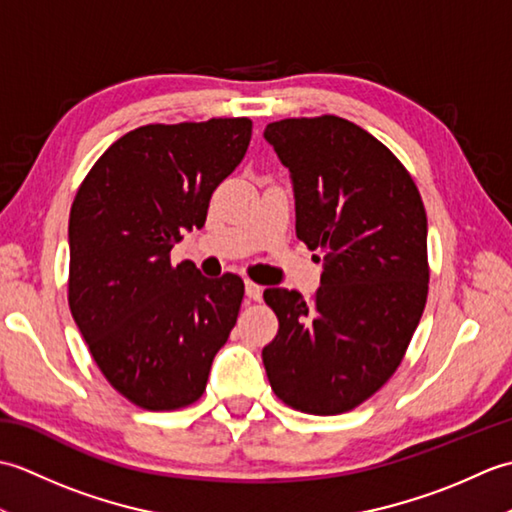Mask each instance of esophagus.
Masks as SVG:
<instances>
[{
    "mask_svg": "<svg viewBox=\"0 0 512 512\" xmlns=\"http://www.w3.org/2000/svg\"><path fill=\"white\" fill-rule=\"evenodd\" d=\"M244 290H246V297L253 299V301H259V299H262V295H264V288L253 284V281H246Z\"/></svg>",
    "mask_w": 512,
    "mask_h": 512,
    "instance_id": "34e87169",
    "label": "esophagus"
}]
</instances>
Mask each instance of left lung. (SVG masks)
<instances>
[{
  "label": "left lung",
  "mask_w": 512,
  "mask_h": 512,
  "mask_svg": "<svg viewBox=\"0 0 512 512\" xmlns=\"http://www.w3.org/2000/svg\"><path fill=\"white\" fill-rule=\"evenodd\" d=\"M264 138L290 171L297 237L321 250L312 301L268 288L279 332L262 352L275 394L292 409L334 416L396 372L429 290L427 213L407 169L339 116L286 118Z\"/></svg>",
  "instance_id": "8db88e82"
}]
</instances>
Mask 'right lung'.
<instances>
[{
	"instance_id": "obj_1",
	"label": "right lung",
	"mask_w": 512,
	"mask_h": 512,
	"mask_svg": "<svg viewBox=\"0 0 512 512\" xmlns=\"http://www.w3.org/2000/svg\"><path fill=\"white\" fill-rule=\"evenodd\" d=\"M253 123L145 125L96 160L70 211L68 301L110 385L151 411L198 400L226 343L244 281L171 266L182 235L202 228L211 195L242 162Z\"/></svg>"
}]
</instances>
